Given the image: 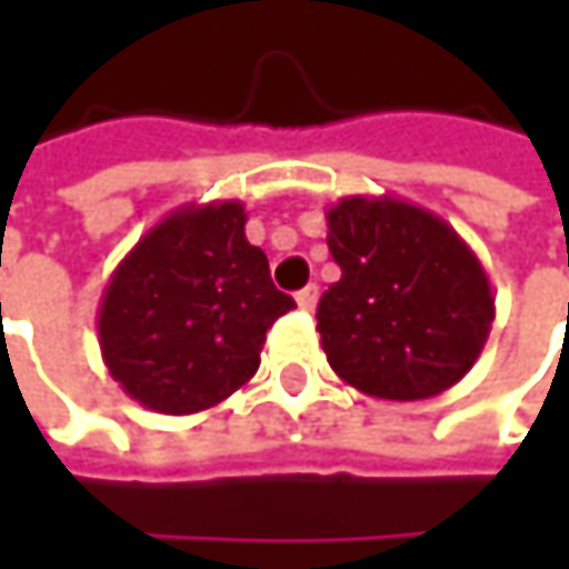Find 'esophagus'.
I'll return each mask as SVG.
<instances>
[{
  "mask_svg": "<svg viewBox=\"0 0 569 569\" xmlns=\"http://www.w3.org/2000/svg\"><path fill=\"white\" fill-rule=\"evenodd\" d=\"M296 302H299V309L312 312V309H316V302H319V286L309 283L306 289H299V292H296Z\"/></svg>",
  "mask_w": 569,
  "mask_h": 569,
  "instance_id": "esophagus-1",
  "label": "esophagus"
}]
</instances>
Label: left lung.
Here are the masks:
<instances>
[{
	"label": "left lung",
	"instance_id": "1",
	"mask_svg": "<svg viewBox=\"0 0 569 569\" xmlns=\"http://www.w3.org/2000/svg\"><path fill=\"white\" fill-rule=\"evenodd\" d=\"M342 277L316 309L332 372L372 398L441 396L478 362L495 292L451 223L401 197H342L326 210Z\"/></svg>",
	"mask_w": 569,
	"mask_h": 569
}]
</instances>
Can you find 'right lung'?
<instances>
[{
	"mask_svg": "<svg viewBox=\"0 0 569 569\" xmlns=\"http://www.w3.org/2000/svg\"><path fill=\"white\" fill-rule=\"evenodd\" d=\"M296 302L247 240L243 200L183 203L118 263L98 306V346L124 396L193 415L243 389L267 329Z\"/></svg>",
	"mask_w": 569,
	"mask_h": 569,
	"instance_id": "1",
	"label": "right lung"
}]
</instances>
